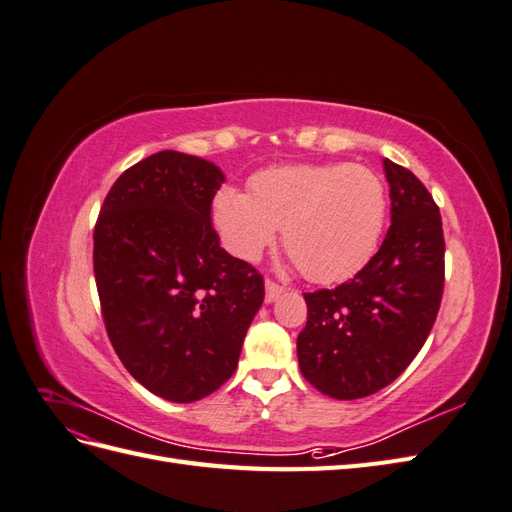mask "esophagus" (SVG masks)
<instances>
[{
  "label": "esophagus",
  "mask_w": 512,
  "mask_h": 512,
  "mask_svg": "<svg viewBox=\"0 0 512 512\" xmlns=\"http://www.w3.org/2000/svg\"><path fill=\"white\" fill-rule=\"evenodd\" d=\"M284 294V288L280 286V284H275V282H265V301L267 303H273V301H277V297H282Z\"/></svg>",
  "instance_id": "1"
}]
</instances>
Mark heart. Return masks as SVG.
I'll use <instances>...</instances> for the list:
<instances>
[{
  "instance_id": "heart-1",
  "label": "heart",
  "mask_w": 512,
  "mask_h": 512,
  "mask_svg": "<svg viewBox=\"0 0 512 512\" xmlns=\"http://www.w3.org/2000/svg\"><path fill=\"white\" fill-rule=\"evenodd\" d=\"M213 224L228 250L256 260L284 226V247L307 280L333 284L374 256L386 218L380 177L365 166L286 164L250 179V194L222 188Z\"/></svg>"
}]
</instances>
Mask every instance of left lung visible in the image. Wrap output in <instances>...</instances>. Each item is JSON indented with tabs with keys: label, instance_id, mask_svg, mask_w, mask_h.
Listing matches in <instances>:
<instances>
[{
	"label": "left lung",
	"instance_id": "obj_1",
	"mask_svg": "<svg viewBox=\"0 0 512 512\" xmlns=\"http://www.w3.org/2000/svg\"><path fill=\"white\" fill-rule=\"evenodd\" d=\"M391 228L350 282L303 294L297 337L305 380L333 399H361L404 371L436 322L444 288L440 209L408 168L382 160Z\"/></svg>",
	"mask_w": 512,
	"mask_h": 512
}]
</instances>
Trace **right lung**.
<instances>
[{"label":"right lung","mask_w":512,"mask_h":512,"mask_svg":"<svg viewBox=\"0 0 512 512\" xmlns=\"http://www.w3.org/2000/svg\"><path fill=\"white\" fill-rule=\"evenodd\" d=\"M224 179L209 160L153 153L113 183L94 232L108 339L134 380L175 404L235 374L265 301L262 275L222 250L211 226Z\"/></svg>","instance_id":"1"}]
</instances>
